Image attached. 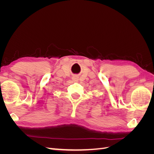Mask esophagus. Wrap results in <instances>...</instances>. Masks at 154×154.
I'll return each instance as SVG.
<instances>
[{
    "label": "esophagus",
    "mask_w": 154,
    "mask_h": 154,
    "mask_svg": "<svg viewBox=\"0 0 154 154\" xmlns=\"http://www.w3.org/2000/svg\"><path fill=\"white\" fill-rule=\"evenodd\" d=\"M72 80L74 81V82H77V78H76V76H73V78H72Z\"/></svg>",
    "instance_id": "34e87169"
}]
</instances>
